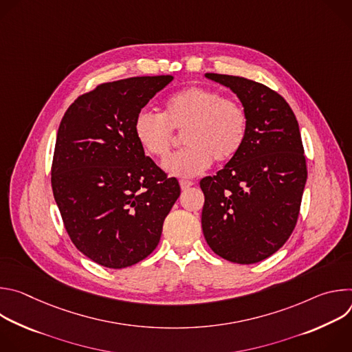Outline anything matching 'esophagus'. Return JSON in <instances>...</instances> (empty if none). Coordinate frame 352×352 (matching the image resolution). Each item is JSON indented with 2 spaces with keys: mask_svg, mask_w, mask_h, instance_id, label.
Listing matches in <instances>:
<instances>
[{
  "mask_svg": "<svg viewBox=\"0 0 352 352\" xmlns=\"http://www.w3.org/2000/svg\"><path fill=\"white\" fill-rule=\"evenodd\" d=\"M179 185H181V189H188L189 186H192L193 185V182L192 181H189V179H181L179 181Z\"/></svg>",
  "mask_w": 352,
  "mask_h": 352,
  "instance_id": "1",
  "label": "esophagus"
}]
</instances>
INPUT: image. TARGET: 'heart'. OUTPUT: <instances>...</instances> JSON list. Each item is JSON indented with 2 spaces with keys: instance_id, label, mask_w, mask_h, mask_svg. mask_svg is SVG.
Returning <instances> with one entry per match:
<instances>
[{
  "instance_id": "heart-1",
  "label": "heart",
  "mask_w": 352,
  "mask_h": 352,
  "mask_svg": "<svg viewBox=\"0 0 352 352\" xmlns=\"http://www.w3.org/2000/svg\"><path fill=\"white\" fill-rule=\"evenodd\" d=\"M248 125V113L236 100L209 87L190 86L167 98L163 114L142 110L133 132L144 152L157 159L168 156L174 131L184 132L186 146L166 160L164 168L177 177H193L212 160L226 163L235 157L245 143Z\"/></svg>"
}]
</instances>
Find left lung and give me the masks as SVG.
<instances>
[{
	"label": "left lung",
	"mask_w": 352,
	"mask_h": 352,
	"mask_svg": "<svg viewBox=\"0 0 352 352\" xmlns=\"http://www.w3.org/2000/svg\"><path fill=\"white\" fill-rule=\"evenodd\" d=\"M230 87L249 118L243 146L217 175L200 181L202 230L213 252L258 263L292 234L307 184V160L295 114L270 87L241 76L206 74Z\"/></svg>",
	"instance_id": "8db88e82"
}]
</instances>
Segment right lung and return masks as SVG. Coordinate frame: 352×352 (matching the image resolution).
Listing matches in <instances>:
<instances>
[{"label":"right lung","mask_w":352,"mask_h":352,"mask_svg":"<svg viewBox=\"0 0 352 352\" xmlns=\"http://www.w3.org/2000/svg\"><path fill=\"white\" fill-rule=\"evenodd\" d=\"M173 79L102 83L79 96L61 120L54 199L74 245L104 267L124 269L152 254L181 195L178 181L144 156L133 132L136 116Z\"/></svg>","instance_id":"add662e5"}]
</instances>
